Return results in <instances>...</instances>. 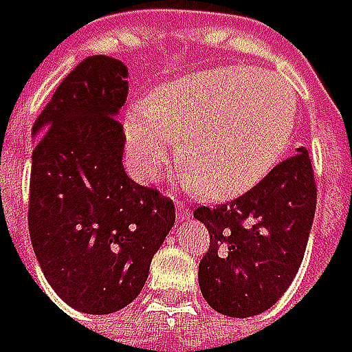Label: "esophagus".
<instances>
[{"mask_svg":"<svg viewBox=\"0 0 352 352\" xmlns=\"http://www.w3.org/2000/svg\"><path fill=\"white\" fill-rule=\"evenodd\" d=\"M189 218V210L185 208L183 201H177V220H187Z\"/></svg>","mask_w":352,"mask_h":352,"instance_id":"esophagus-1","label":"esophagus"}]
</instances>
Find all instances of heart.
<instances>
[{"instance_id": "1", "label": "heart", "mask_w": 352, "mask_h": 352, "mask_svg": "<svg viewBox=\"0 0 352 352\" xmlns=\"http://www.w3.org/2000/svg\"><path fill=\"white\" fill-rule=\"evenodd\" d=\"M298 118L294 87L250 65H226L179 77L155 102L128 109L126 142L134 173L155 181L177 140L185 165L179 183L232 197L267 175L283 157Z\"/></svg>"}]
</instances>
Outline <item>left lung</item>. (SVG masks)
Instances as JSON below:
<instances>
[{
    "mask_svg": "<svg viewBox=\"0 0 352 352\" xmlns=\"http://www.w3.org/2000/svg\"><path fill=\"white\" fill-rule=\"evenodd\" d=\"M314 212L316 181L304 146L230 204L199 206L193 218L210 232L197 269L206 302L230 318L269 310L302 265Z\"/></svg>",
    "mask_w": 352,
    "mask_h": 352,
    "instance_id": "obj_1",
    "label": "left lung"
}]
</instances>
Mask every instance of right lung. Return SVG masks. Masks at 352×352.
<instances>
[{"label":"right lung","mask_w":352,"mask_h":352,"mask_svg":"<svg viewBox=\"0 0 352 352\" xmlns=\"http://www.w3.org/2000/svg\"><path fill=\"white\" fill-rule=\"evenodd\" d=\"M128 69L81 60L36 118L28 228L40 269L71 308L111 314L142 292L151 261L175 224V206L122 165Z\"/></svg>","instance_id":"obj_1"}]
</instances>
